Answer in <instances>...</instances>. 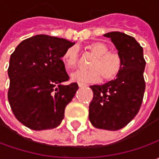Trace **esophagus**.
Returning <instances> with one entry per match:
<instances>
[{
	"instance_id": "esophagus-1",
	"label": "esophagus",
	"mask_w": 159,
	"mask_h": 159,
	"mask_svg": "<svg viewBox=\"0 0 159 159\" xmlns=\"http://www.w3.org/2000/svg\"><path fill=\"white\" fill-rule=\"evenodd\" d=\"M87 85L86 84H82V83H79V87L80 88H83V87H86Z\"/></svg>"
}]
</instances>
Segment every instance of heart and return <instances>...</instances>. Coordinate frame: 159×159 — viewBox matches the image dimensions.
I'll return each mask as SVG.
<instances>
[{
    "instance_id": "heart-1",
    "label": "heart",
    "mask_w": 159,
    "mask_h": 159,
    "mask_svg": "<svg viewBox=\"0 0 159 159\" xmlns=\"http://www.w3.org/2000/svg\"><path fill=\"white\" fill-rule=\"evenodd\" d=\"M88 49L95 58L91 61L89 70H78L70 74V80L74 82L95 83L102 79L104 81H111L116 79L122 68V62L118 55L110 53V48L105 43L96 41L91 43ZM79 60L76 47L68 48L64 51L62 61L66 69L70 70L76 67Z\"/></svg>"
}]
</instances>
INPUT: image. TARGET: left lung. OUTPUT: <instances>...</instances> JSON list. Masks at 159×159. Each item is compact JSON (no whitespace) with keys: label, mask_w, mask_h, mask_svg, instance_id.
Instances as JSON below:
<instances>
[{"label":"left lung","mask_w":159,"mask_h":159,"mask_svg":"<svg viewBox=\"0 0 159 159\" xmlns=\"http://www.w3.org/2000/svg\"><path fill=\"white\" fill-rule=\"evenodd\" d=\"M115 45L122 68L114 80L90 86L94 93L89 118L96 128L116 131L123 128L139 111L145 91L143 49L136 40L124 33L104 34Z\"/></svg>","instance_id":"left-lung-1"}]
</instances>
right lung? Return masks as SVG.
Masks as SVG:
<instances>
[{"instance_id": "right-lung-1", "label": "right lung", "mask_w": 159, "mask_h": 159, "mask_svg": "<svg viewBox=\"0 0 159 159\" xmlns=\"http://www.w3.org/2000/svg\"><path fill=\"white\" fill-rule=\"evenodd\" d=\"M75 44L45 34L23 40L9 59L8 99L16 119L33 130L52 129L61 124L64 109L79 89L61 58Z\"/></svg>"}]
</instances>
